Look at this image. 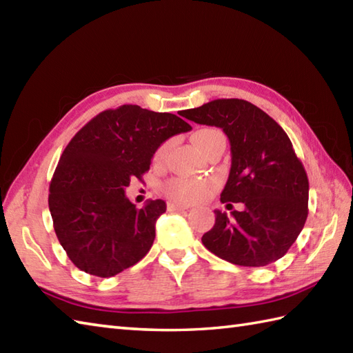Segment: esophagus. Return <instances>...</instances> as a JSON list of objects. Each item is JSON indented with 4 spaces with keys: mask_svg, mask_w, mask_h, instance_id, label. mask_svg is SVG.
Returning a JSON list of instances; mask_svg holds the SVG:
<instances>
[{
    "mask_svg": "<svg viewBox=\"0 0 353 353\" xmlns=\"http://www.w3.org/2000/svg\"><path fill=\"white\" fill-rule=\"evenodd\" d=\"M190 206L186 205H181V203H168V211H185Z\"/></svg>",
    "mask_w": 353,
    "mask_h": 353,
    "instance_id": "obj_1",
    "label": "esophagus"
}]
</instances>
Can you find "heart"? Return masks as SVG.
<instances>
[{
  "mask_svg": "<svg viewBox=\"0 0 353 353\" xmlns=\"http://www.w3.org/2000/svg\"><path fill=\"white\" fill-rule=\"evenodd\" d=\"M223 138L219 130L214 129H201L192 134V142L201 153L205 148L215 139ZM167 150V144H163L156 153V159H161ZM216 183L211 179H196V177H174L165 183V194L181 203H196L208 199L215 191Z\"/></svg>",
  "mask_w": 353,
  "mask_h": 353,
  "instance_id": "1",
  "label": "heart"
}]
</instances>
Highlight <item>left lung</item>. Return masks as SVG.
I'll list each match as a JSON object with an SVG mask.
<instances>
[{"mask_svg":"<svg viewBox=\"0 0 353 353\" xmlns=\"http://www.w3.org/2000/svg\"><path fill=\"white\" fill-rule=\"evenodd\" d=\"M182 117L215 125L230 142L232 163L221 203H243L230 216L216 209L214 228L201 243L216 256L243 267L281 259L308 216V176L288 134L272 117L239 99L212 100Z\"/></svg>","mask_w":353,"mask_h":353,"instance_id":"8db88e82","label":"left lung"}]
</instances>
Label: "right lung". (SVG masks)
Segmentation results:
<instances>
[{"instance_id": "1", "label": "right lung", "mask_w": 353, "mask_h": 353, "mask_svg": "<svg viewBox=\"0 0 353 353\" xmlns=\"http://www.w3.org/2000/svg\"><path fill=\"white\" fill-rule=\"evenodd\" d=\"M191 125L177 115L124 104L104 110L66 145L50 183L48 206L59 243L81 272L112 277L152 249L163 200L137 209L125 197L148 171L162 142Z\"/></svg>"}]
</instances>
